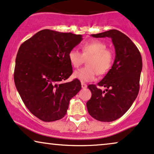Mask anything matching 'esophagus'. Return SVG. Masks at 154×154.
Segmentation results:
<instances>
[{
    "label": "esophagus",
    "mask_w": 154,
    "mask_h": 154,
    "mask_svg": "<svg viewBox=\"0 0 154 154\" xmlns=\"http://www.w3.org/2000/svg\"><path fill=\"white\" fill-rule=\"evenodd\" d=\"M81 85H82V87L83 89H85V88H86V87H87V85H86V84L84 83V82H82Z\"/></svg>",
    "instance_id": "esophagus-1"
}]
</instances>
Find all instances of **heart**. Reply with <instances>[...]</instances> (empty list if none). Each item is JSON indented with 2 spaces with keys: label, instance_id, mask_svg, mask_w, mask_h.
Returning <instances> with one entry per match:
<instances>
[{
  "label": "heart",
  "instance_id": "heart-1",
  "mask_svg": "<svg viewBox=\"0 0 154 154\" xmlns=\"http://www.w3.org/2000/svg\"><path fill=\"white\" fill-rule=\"evenodd\" d=\"M68 58L75 68L79 67L87 60V66L75 71L73 76L82 82H88L94 80L97 73L102 75L108 72L114 61V53L106 49L104 42L95 40L83 44L82 53L76 49L71 50Z\"/></svg>",
  "mask_w": 154,
  "mask_h": 154
}]
</instances>
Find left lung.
<instances>
[{
    "instance_id": "1",
    "label": "left lung",
    "mask_w": 154,
    "mask_h": 154,
    "mask_svg": "<svg viewBox=\"0 0 154 154\" xmlns=\"http://www.w3.org/2000/svg\"><path fill=\"white\" fill-rule=\"evenodd\" d=\"M94 38H110L116 57L112 69L100 82L88 85L91 97L87 102L89 114L95 119L110 122L129 110L139 91L142 70L141 55L131 39L117 30H110ZM104 87V91L100 89Z\"/></svg>"
}]
</instances>
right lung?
<instances>
[{
  "instance_id": "obj_1",
  "label": "right lung",
  "mask_w": 154,
  "mask_h": 154,
  "mask_svg": "<svg viewBox=\"0 0 154 154\" xmlns=\"http://www.w3.org/2000/svg\"><path fill=\"white\" fill-rule=\"evenodd\" d=\"M82 37L45 29L19 48L15 87L28 110L43 122L63 118L69 101L81 89L79 79L65 80L72 74L68 54L82 40Z\"/></svg>"
}]
</instances>
